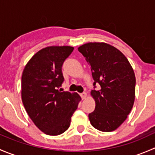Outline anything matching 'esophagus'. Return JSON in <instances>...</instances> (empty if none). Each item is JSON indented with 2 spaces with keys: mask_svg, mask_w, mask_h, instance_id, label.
Returning <instances> with one entry per match:
<instances>
[{
  "mask_svg": "<svg viewBox=\"0 0 155 155\" xmlns=\"http://www.w3.org/2000/svg\"><path fill=\"white\" fill-rule=\"evenodd\" d=\"M80 96L82 97V99H85L87 97V93L86 92H82V93L80 94Z\"/></svg>",
  "mask_w": 155,
  "mask_h": 155,
  "instance_id": "obj_1",
  "label": "esophagus"
}]
</instances>
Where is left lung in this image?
<instances>
[{
  "instance_id": "left-lung-1",
  "label": "left lung",
  "mask_w": 155,
  "mask_h": 155,
  "mask_svg": "<svg viewBox=\"0 0 155 155\" xmlns=\"http://www.w3.org/2000/svg\"><path fill=\"white\" fill-rule=\"evenodd\" d=\"M91 67L96 106L88 115L91 125L104 132L115 130L130 112L135 100L136 78L127 58L105 43H88L78 48Z\"/></svg>"
}]
</instances>
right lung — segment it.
<instances>
[{
    "mask_svg": "<svg viewBox=\"0 0 155 155\" xmlns=\"http://www.w3.org/2000/svg\"><path fill=\"white\" fill-rule=\"evenodd\" d=\"M73 51L71 46L44 48L23 70V105L34 124L47 135H60L68 129L81 101L77 93L58 90L64 80L62 65Z\"/></svg>",
    "mask_w": 155,
    "mask_h": 155,
    "instance_id": "add662e5",
    "label": "right lung"
}]
</instances>
